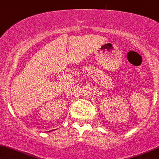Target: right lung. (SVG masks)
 I'll return each mask as SVG.
<instances>
[{"mask_svg": "<svg viewBox=\"0 0 159 159\" xmlns=\"http://www.w3.org/2000/svg\"><path fill=\"white\" fill-rule=\"evenodd\" d=\"M53 131H54V130H53ZM48 132H52V131H48Z\"/></svg>", "mask_w": 159, "mask_h": 159, "instance_id": "obj_1", "label": "right lung"}]
</instances>
